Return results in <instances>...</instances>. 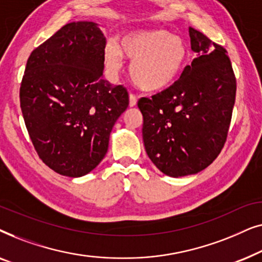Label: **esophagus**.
<instances>
[{
    "mask_svg": "<svg viewBox=\"0 0 262 262\" xmlns=\"http://www.w3.org/2000/svg\"><path fill=\"white\" fill-rule=\"evenodd\" d=\"M136 103H137V98H136L135 94L130 93V95H128V105H130V107H134L136 106Z\"/></svg>",
    "mask_w": 262,
    "mask_h": 262,
    "instance_id": "esophagus-1",
    "label": "esophagus"
}]
</instances>
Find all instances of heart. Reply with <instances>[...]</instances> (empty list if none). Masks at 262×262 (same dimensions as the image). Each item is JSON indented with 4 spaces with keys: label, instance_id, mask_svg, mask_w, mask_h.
Masks as SVG:
<instances>
[{
    "label": "heart",
    "instance_id": "heart-1",
    "mask_svg": "<svg viewBox=\"0 0 262 262\" xmlns=\"http://www.w3.org/2000/svg\"><path fill=\"white\" fill-rule=\"evenodd\" d=\"M184 39L163 28L128 32L120 39V48L108 44L105 50L106 66L119 73L123 58L131 60L132 81L145 92H159L169 87L179 77L187 60Z\"/></svg>",
    "mask_w": 262,
    "mask_h": 262
}]
</instances>
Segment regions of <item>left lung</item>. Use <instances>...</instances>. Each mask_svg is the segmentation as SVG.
Listing matches in <instances>:
<instances>
[{
  "mask_svg": "<svg viewBox=\"0 0 262 262\" xmlns=\"http://www.w3.org/2000/svg\"><path fill=\"white\" fill-rule=\"evenodd\" d=\"M188 31L195 58L170 87L138 100L145 151L173 178L199 173L220 155L236 96L227 50L194 28Z\"/></svg>",
  "mask_w": 262,
  "mask_h": 262,
  "instance_id": "1",
  "label": "left lung"
}]
</instances>
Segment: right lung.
Returning a JSON list of instances; mask_svg holds the SVG:
<instances>
[{
  "label": "right lung",
  "instance_id": "right-lung-1",
  "mask_svg": "<svg viewBox=\"0 0 262 262\" xmlns=\"http://www.w3.org/2000/svg\"><path fill=\"white\" fill-rule=\"evenodd\" d=\"M106 38L98 24L70 23L28 57L20 107L46 166L83 177L105 157L111 131L128 106L124 85L102 78Z\"/></svg>",
  "mask_w": 262,
  "mask_h": 262
}]
</instances>
